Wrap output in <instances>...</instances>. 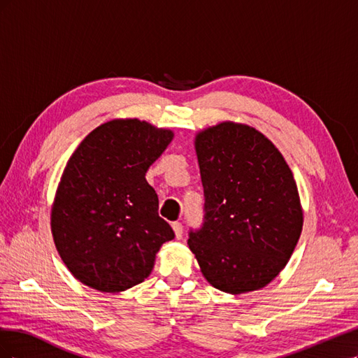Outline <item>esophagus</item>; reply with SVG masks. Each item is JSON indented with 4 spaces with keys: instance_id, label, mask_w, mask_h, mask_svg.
<instances>
[{
    "instance_id": "obj_1",
    "label": "esophagus",
    "mask_w": 358,
    "mask_h": 358,
    "mask_svg": "<svg viewBox=\"0 0 358 358\" xmlns=\"http://www.w3.org/2000/svg\"><path fill=\"white\" fill-rule=\"evenodd\" d=\"M171 227H173V231H175L178 239H180L183 234V225L180 222H171Z\"/></svg>"
}]
</instances>
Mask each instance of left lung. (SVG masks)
Here are the masks:
<instances>
[{"label": "left lung", "mask_w": 358, "mask_h": 358, "mask_svg": "<svg viewBox=\"0 0 358 358\" xmlns=\"http://www.w3.org/2000/svg\"><path fill=\"white\" fill-rule=\"evenodd\" d=\"M203 224L188 245L201 273L231 294L266 287L299 242L303 213L292 173L257 129L222 122L196 138Z\"/></svg>", "instance_id": "obj_1"}]
</instances>
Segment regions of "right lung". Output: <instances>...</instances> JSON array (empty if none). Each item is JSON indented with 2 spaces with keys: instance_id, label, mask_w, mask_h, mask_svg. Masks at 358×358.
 Wrapping results in <instances>:
<instances>
[{
  "instance_id": "obj_1",
  "label": "right lung",
  "mask_w": 358,
  "mask_h": 358,
  "mask_svg": "<svg viewBox=\"0 0 358 358\" xmlns=\"http://www.w3.org/2000/svg\"><path fill=\"white\" fill-rule=\"evenodd\" d=\"M173 133L138 119H116L83 138L62 173L52 234L74 278L104 292L131 288L150 275L175 231L158 215L145 175Z\"/></svg>"
}]
</instances>
